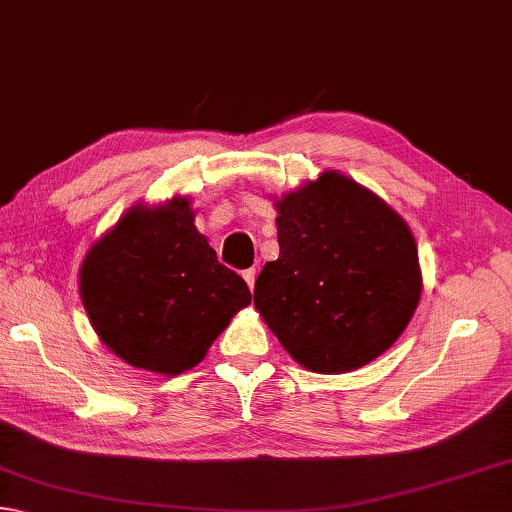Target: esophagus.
Masks as SVG:
<instances>
[{
	"mask_svg": "<svg viewBox=\"0 0 512 512\" xmlns=\"http://www.w3.org/2000/svg\"><path fill=\"white\" fill-rule=\"evenodd\" d=\"M243 278H245V283L249 285V289H254V283H256V269H245Z\"/></svg>",
	"mask_w": 512,
	"mask_h": 512,
	"instance_id": "34e87169",
	"label": "esophagus"
}]
</instances>
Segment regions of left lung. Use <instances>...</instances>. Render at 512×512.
<instances>
[{"mask_svg":"<svg viewBox=\"0 0 512 512\" xmlns=\"http://www.w3.org/2000/svg\"><path fill=\"white\" fill-rule=\"evenodd\" d=\"M274 205L281 254L254 287L263 321L312 372L339 374L374 361L419 305L421 267L406 220L339 171Z\"/></svg>","mask_w":512,"mask_h":512,"instance_id":"8db88e82","label":"left lung"}]
</instances>
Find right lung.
Masks as SVG:
<instances>
[{"mask_svg": "<svg viewBox=\"0 0 512 512\" xmlns=\"http://www.w3.org/2000/svg\"><path fill=\"white\" fill-rule=\"evenodd\" d=\"M80 296L100 341L133 368L176 376L205 359L234 314L252 303L194 225L189 198L133 205L95 240Z\"/></svg>", "mask_w": 512, "mask_h": 512, "instance_id": "add662e5", "label": "right lung"}]
</instances>
